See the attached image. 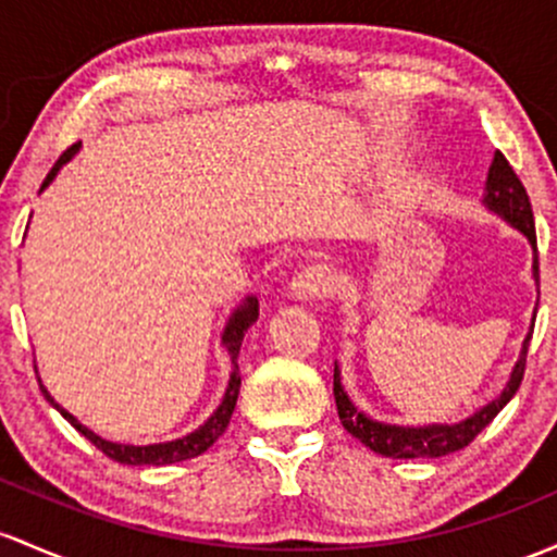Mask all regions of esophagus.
Returning <instances> with one entry per match:
<instances>
[{
  "label": "esophagus",
  "instance_id": "34e87169",
  "mask_svg": "<svg viewBox=\"0 0 557 557\" xmlns=\"http://www.w3.org/2000/svg\"><path fill=\"white\" fill-rule=\"evenodd\" d=\"M330 290H333V274H330L325 264L304 267L290 283V293L296 298H301V301H307V298H322Z\"/></svg>",
  "mask_w": 557,
  "mask_h": 557
}]
</instances>
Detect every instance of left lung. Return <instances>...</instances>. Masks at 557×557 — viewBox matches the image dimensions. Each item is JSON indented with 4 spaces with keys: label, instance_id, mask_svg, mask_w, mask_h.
Masks as SVG:
<instances>
[{
    "label": "left lung",
    "instance_id": "8db88e82",
    "mask_svg": "<svg viewBox=\"0 0 557 557\" xmlns=\"http://www.w3.org/2000/svg\"><path fill=\"white\" fill-rule=\"evenodd\" d=\"M484 206L488 211L499 213L510 227L527 235V240L534 248V264H531V272H534L536 285H540V256H536V230H534V213H531V203L527 187L521 185L518 174L512 171L510 163L503 152H494V161L488 166L486 174V187H484ZM531 333H534V322H531V330L523 341L521 357H518L516 368L510 372V381L503 388V394L497 399L488 401L486 407H481L479 412H473L470 418L460 420V423L451 425H388L377 423V420L368 418L362 409L354 407V401L348 399V394L341 386V370L338 362H335L333 370V394H335V407H338L341 423L354 438L370 447L372 451L383 457H394V460H414V457H444L451 455V451L466 449L475 436H479L484 428L492 423L499 414L507 401L516 396L518 386L523 381V370H527V354H529V341Z\"/></svg>",
    "mask_w": 557,
    "mask_h": 557
}]
</instances>
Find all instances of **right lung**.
I'll list each match as a JSON object with an SVG mask.
<instances>
[{"instance_id": "add662e5", "label": "right lung", "mask_w": 557, "mask_h": 557, "mask_svg": "<svg viewBox=\"0 0 557 557\" xmlns=\"http://www.w3.org/2000/svg\"><path fill=\"white\" fill-rule=\"evenodd\" d=\"M78 148H82V143L71 145V148L58 158V163H54L50 174H47V180L41 182V189L50 185V182L54 180V174H58V171H60V166H63V163H69L71 158L78 152ZM256 320H259V301H256L253 296H248L246 301L240 304V307L232 311L227 327H224V333H222V344L227 346V351H230V357H232L230 383H227V391H224L222 405L216 407V412H213L211 418L198 428V431L187 433V436H182V438H174V442L148 444V447H134V444L108 442V438L97 436L95 431H89V428L84 425V423H78V420L73 418L69 409H63V407L58 405V401L52 399L50 391H47L45 386H41V394H45V399L50 401V405L58 409V412L63 414V418L69 420V423L76 428V431L82 433L84 438H89V442L95 444V447L100 449L102 455L110 457V460L121 462V466H171V462L189 460V457L203 455V451L209 449L211 444L216 442V438L222 436L224 431H227L230 418H232V412H235V405H237V394H240V368H237V354H240L243 335H246V330L253 325Z\"/></svg>"}]
</instances>
